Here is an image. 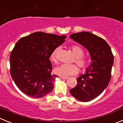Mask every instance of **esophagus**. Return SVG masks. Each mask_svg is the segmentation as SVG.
Listing matches in <instances>:
<instances>
[{
	"mask_svg": "<svg viewBox=\"0 0 123 123\" xmlns=\"http://www.w3.org/2000/svg\"><path fill=\"white\" fill-rule=\"evenodd\" d=\"M60 78L61 79H62V80H67V79H68V77H63V76H60Z\"/></svg>",
	"mask_w": 123,
	"mask_h": 123,
	"instance_id": "esophagus-1",
	"label": "esophagus"
}]
</instances>
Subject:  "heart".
<instances>
[{
    "mask_svg": "<svg viewBox=\"0 0 123 123\" xmlns=\"http://www.w3.org/2000/svg\"><path fill=\"white\" fill-rule=\"evenodd\" d=\"M72 52L75 57L74 62L77 64L80 68L82 70L86 69L89 64V59L86 58H83L84 51L81 47L78 45H72L70 47ZM59 48H56L53 50L50 56V59L52 61L56 62L57 61V55L59 51ZM79 72V69L77 66L74 64H64L56 67L55 68V72L56 74L63 76L68 77L70 76L76 74Z\"/></svg>",
    "mask_w": 123,
    "mask_h": 123,
    "instance_id": "heart-1",
    "label": "heart"
}]
</instances>
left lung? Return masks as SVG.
<instances>
[{"mask_svg":"<svg viewBox=\"0 0 123 123\" xmlns=\"http://www.w3.org/2000/svg\"><path fill=\"white\" fill-rule=\"evenodd\" d=\"M70 38L84 47L90 55L91 64L77 78L76 86L70 90L78 100L87 102L99 96L111 81L113 55L105 40L90 32L73 33Z\"/></svg>","mask_w":123,"mask_h":123,"instance_id":"8db88e82","label":"left lung"}]
</instances>
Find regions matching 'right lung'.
Returning a JSON list of instances; mask_svg holds the SVG:
<instances>
[{"label":"right lung","instance_id":"1","mask_svg":"<svg viewBox=\"0 0 123 123\" xmlns=\"http://www.w3.org/2000/svg\"><path fill=\"white\" fill-rule=\"evenodd\" d=\"M66 36L35 32L17 42L10 56V73L18 89L33 98H41L52 91L58 76L52 74L50 58Z\"/></svg>","mask_w":123,"mask_h":123}]
</instances>
